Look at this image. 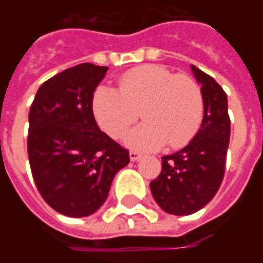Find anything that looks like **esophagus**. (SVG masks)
Masks as SVG:
<instances>
[{
  "mask_svg": "<svg viewBox=\"0 0 263 263\" xmlns=\"http://www.w3.org/2000/svg\"><path fill=\"white\" fill-rule=\"evenodd\" d=\"M129 158H131L132 162H135V160H139L142 158V154L138 152V151H131V152H129Z\"/></svg>",
  "mask_w": 263,
  "mask_h": 263,
  "instance_id": "esophagus-1",
  "label": "esophagus"
}]
</instances>
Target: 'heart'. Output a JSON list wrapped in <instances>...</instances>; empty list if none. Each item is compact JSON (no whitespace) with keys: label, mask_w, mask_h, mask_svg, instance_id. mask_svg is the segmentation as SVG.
<instances>
[{"label":"heart","mask_w":263,"mask_h":263,"mask_svg":"<svg viewBox=\"0 0 263 263\" xmlns=\"http://www.w3.org/2000/svg\"><path fill=\"white\" fill-rule=\"evenodd\" d=\"M92 109L98 124L112 138H121L138 120H145L126 137L138 149L187 145L201 125L204 101L197 81L187 74H175L159 65H145L120 77V90L100 86L94 92Z\"/></svg>","instance_id":"1"}]
</instances>
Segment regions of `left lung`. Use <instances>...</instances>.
Returning a JSON list of instances; mask_svg holds the SVG:
<instances>
[{"instance_id":"8db88e82","label":"left lung","mask_w":263,"mask_h":263,"mask_svg":"<svg viewBox=\"0 0 263 263\" xmlns=\"http://www.w3.org/2000/svg\"><path fill=\"white\" fill-rule=\"evenodd\" d=\"M192 70L203 92L201 126L184 148L162 158V172L151 182L155 201L175 215L193 214L218 192L231 132L226 91L211 76L193 65Z\"/></svg>"}]
</instances>
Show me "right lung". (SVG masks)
<instances>
[{"instance_id":"1","label":"right lung","mask_w":263,"mask_h":263,"mask_svg":"<svg viewBox=\"0 0 263 263\" xmlns=\"http://www.w3.org/2000/svg\"><path fill=\"white\" fill-rule=\"evenodd\" d=\"M108 67L81 63L39 87L29 109L28 158L43 200L67 217L96 213L129 152L98 128L94 91Z\"/></svg>"}]
</instances>
